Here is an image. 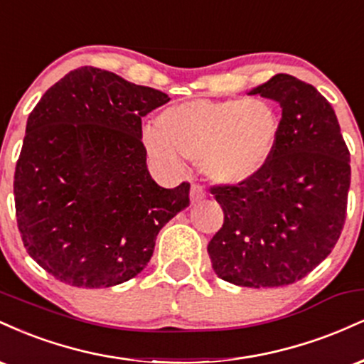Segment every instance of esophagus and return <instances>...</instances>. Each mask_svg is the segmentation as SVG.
Wrapping results in <instances>:
<instances>
[{
  "instance_id": "1",
  "label": "esophagus",
  "mask_w": 364,
  "mask_h": 364,
  "mask_svg": "<svg viewBox=\"0 0 364 364\" xmlns=\"http://www.w3.org/2000/svg\"><path fill=\"white\" fill-rule=\"evenodd\" d=\"M190 198H191V202H200V200L205 198V190H203L200 185H191Z\"/></svg>"
}]
</instances>
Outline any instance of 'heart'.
<instances>
[{
    "instance_id": "b5f03b06",
    "label": "heart",
    "mask_w": 364,
    "mask_h": 364,
    "mask_svg": "<svg viewBox=\"0 0 364 364\" xmlns=\"http://www.w3.org/2000/svg\"><path fill=\"white\" fill-rule=\"evenodd\" d=\"M279 133V112L265 99H195L162 111L145 145L166 168L176 169L179 155L214 183L243 185L267 168Z\"/></svg>"
}]
</instances>
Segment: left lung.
Instances as JSON below:
<instances>
[{
    "instance_id": "left-lung-1",
    "label": "left lung",
    "mask_w": 364,
    "mask_h": 364,
    "mask_svg": "<svg viewBox=\"0 0 364 364\" xmlns=\"http://www.w3.org/2000/svg\"><path fill=\"white\" fill-rule=\"evenodd\" d=\"M250 94L281 104L277 147L258 176L210 188L224 224L207 252L223 281L281 287L306 277L339 240L350 157L336 112L310 83L279 73Z\"/></svg>"
}]
</instances>
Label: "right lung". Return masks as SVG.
Wrapping results in <instances>:
<instances>
[{
    "label": "right lung",
    "instance_id": "1",
    "mask_svg": "<svg viewBox=\"0 0 364 364\" xmlns=\"http://www.w3.org/2000/svg\"><path fill=\"white\" fill-rule=\"evenodd\" d=\"M168 94L82 66L28 114L15 168L23 246L58 281L111 287L147 267L162 228L190 205V183L168 190L147 169L141 118Z\"/></svg>",
    "mask_w": 364,
    "mask_h": 364
}]
</instances>
